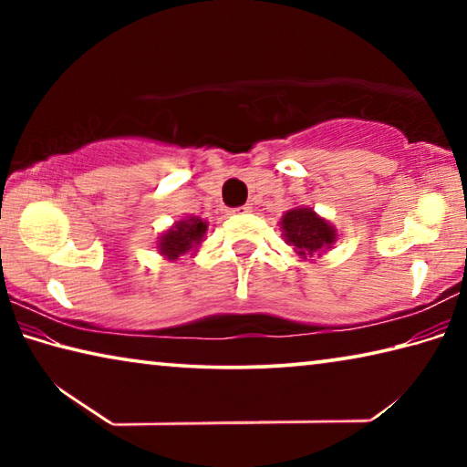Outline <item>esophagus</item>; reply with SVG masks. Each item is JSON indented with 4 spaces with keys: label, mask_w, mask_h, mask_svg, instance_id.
<instances>
[{
    "label": "esophagus",
    "mask_w": 467,
    "mask_h": 467,
    "mask_svg": "<svg viewBox=\"0 0 467 467\" xmlns=\"http://www.w3.org/2000/svg\"><path fill=\"white\" fill-rule=\"evenodd\" d=\"M247 212H251V205H241V208H234L233 214H247Z\"/></svg>",
    "instance_id": "esophagus-1"
}]
</instances>
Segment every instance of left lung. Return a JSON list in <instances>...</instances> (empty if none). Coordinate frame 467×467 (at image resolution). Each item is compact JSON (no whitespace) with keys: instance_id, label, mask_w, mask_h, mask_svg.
I'll return each mask as SVG.
<instances>
[{"instance_id":"left-lung-1","label":"left lung","mask_w":467,"mask_h":467,"mask_svg":"<svg viewBox=\"0 0 467 467\" xmlns=\"http://www.w3.org/2000/svg\"><path fill=\"white\" fill-rule=\"evenodd\" d=\"M282 239L300 259H311L331 251L337 241V228L309 205H296L280 218Z\"/></svg>"}]
</instances>
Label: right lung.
<instances>
[{
	"label": "right lung",
	"instance_id": "right-lung-1",
	"mask_svg": "<svg viewBox=\"0 0 467 467\" xmlns=\"http://www.w3.org/2000/svg\"><path fill=\"white\" fill-rule=\"evenodd\" d=\"M208 220L200 216H183L161 233L156 241V251L167 262H175L181 255H195L208 234Z\"/></svg>",
	"mask_w": 467,
	"mask_h": 467
}]
</instances>
